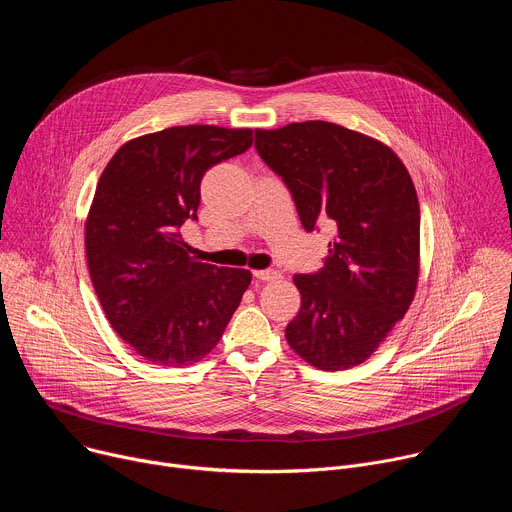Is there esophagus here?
<instances>
[{
  "label": "esophagus",
  "instance_id": "1",
  "mask_svg": "<svg viewBox=\"0 0 512 512\" xmlns=\"http://www.w3.org/2000/svg\"><path fill=\"white\" fill-rule=\"evenodd\" d=\"M253 277H257L261 281H275V279H279V273L273 269H255Z\"/></svg>",
  "mask_w": 512,
  "mask_h": 512
}]
</instances>
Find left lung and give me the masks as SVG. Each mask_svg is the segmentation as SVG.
<instances>
[{
	"mask_svg": "<svg viewBox=\"0 0 512 512\" xmlns=\"http://www.w3.org/2000/svg\"><path fill=\"white\" fill-rule=\"evenodd\" d=\"M263 162L283 178L306 231L328 223L324 267L296 275L287 344L320 371L367 360L409 310L419 279V200L383 141L328 121L255 129Z\"/></svg>",
	"mask_w": 512,
	"mask_h": 512,
	"instance_id": "left-lung-1",
	"label": "left lung"
}]
</instances>
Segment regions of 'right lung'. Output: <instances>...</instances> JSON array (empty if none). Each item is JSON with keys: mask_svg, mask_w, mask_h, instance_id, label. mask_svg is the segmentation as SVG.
Segmentation results:
<instances>
[{"mask_svg": "<svg viewBox=\"0 0 512 512\" xmlns=\"http://www.w3.org/2000/svg\"><path fill=\"white\" fill-rule=\"evenodd\" d=\"M251 143L249 127H168L123 143L99 178L85 223L89 273L109 324L143 360H202L241 304L251 271L194 259L178 231L196 218L206 170Z\"/></svg>", "mask_w": 512, "mask_h": 512, "instance_id": "right-lung-1", "label": "right lung"}]
</instances>
